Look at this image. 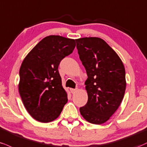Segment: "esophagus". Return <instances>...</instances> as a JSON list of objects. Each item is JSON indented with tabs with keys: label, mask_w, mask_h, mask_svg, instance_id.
<instances>
[{
	"label": "esophagus",
	"mask_w": 147,
	"mask_h": 147,
	"mask_svg": "<svg viewBox=\"0 0 147 147\" xmlns=\"http://www.w3.org/2000/svg\"><path fill=\"white\" fill-rule=\"evenodd\" d=\"M70 92H71L72 94H75L76 92V91H77V89H73V88H70Z\"/></svg>",
	"instance_id": "1"
}]
</instances>
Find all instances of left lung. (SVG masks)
I'll list each match as a JSON object with an SVG mask.
<instances>
[{"mask_svg": "<svg viewBox=\"0 0 147 147\" xmlns=\"http://www.w3.org/2000/svg\"><path fill=\"white\" fill-rule=\"evenodd\" d=\"M88 79V100L81 114L95 125L105 123L117 110L126 89L124 65L116 53L99 38L75 40Z\"/></svg>", "mask_w": 147, "mask_h": 147, "instance_id": "8db88e82", "label": "left lung"}]
</instances>
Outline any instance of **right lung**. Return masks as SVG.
<instances>
[{"instance_id": "obj_1", "label": "right lung", "mask_w": 147, "mask_h": 147, "mask_svg": "<svg viewBox=\"0 0 147 147\" xmlns=\"http://www.w3.org/2000/svg\"><path fill=\"white\" fill-rule=\"evenodd\" d=\"M75 46L73 39L49 35L23 60L19 72V93L26 109L36 121H54L68 102L58 67Z\"/></svg>"}]
</instances>
